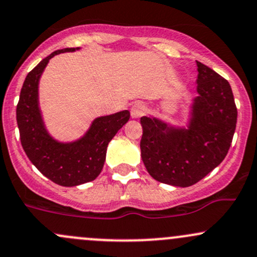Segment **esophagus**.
I'll return each instance as SVG.
<instances>
[{
  "label": "esophagus",
  "mask_w": 257,
  "mask_h": 257,
  "mask_svg": "<svg viewBox=\"0 0 257 257\" xmlns=\"http://www.w3.org/2000/svg\"><path fill=\"white\" fill-rule=\"evenodd\" d=\"M145 113H147V108H145V106H143L142 103H136L131 109L132 118H140Z\"/></svg>",
  "instance_id": "esophagus-1"
}]
</instances>
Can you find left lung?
<instances>
[{
    "label": "left lung",
    "instance_id": "obj_1",
    "mask_svg": "<svg viewBox=\"0 0 257 257\" xmlns=\"http://www.w3.org/2000/svg\"><path fill=\"white\" fill-rule=\"evenodd\" d=\"M197 71V96L185 126L156 117L140 118L143 163L151 177L176 187L194 185L224 160L236 126L228 81L199 61Z\"/></svg>",
    "mask_w": 257,
    "mask_h": 257
}]
</instances>
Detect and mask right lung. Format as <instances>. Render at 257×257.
I'll return each mask as SVG.
<instances>
[{"instance_id":"add662e5","label":"right lung","mask_w":257,"mask_h":257,"mask_svg":"<svg viewBox=\"0 0 257 257\" xmlns=\"http://www.w3.org/2000/svg\"><path fill=\"white\" fill-rule=\"evenodd\" d=\"M80 48L56 50L27 75L17 104L22 147L32 164L56 185L74 187L90 182L103 169L108 143L129 120V110L94 118L85 134L74 142H59L47 131L39 107V80L51 58Z\"/></svg>"}]
</instances>
